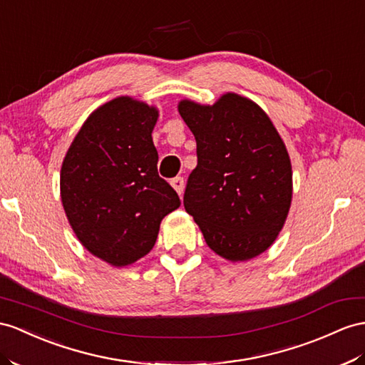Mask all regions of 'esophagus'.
I'll use <instances>...</instances> for the list:
<instances>
[{"mask_svg": "<svg viewBox=\"0 0 365 365\" xmlns=\"http://www.w3.org/2000/svg\"><path fill=\"white\" fill-rule=\"evenodd\" d=\"M171 185H173V188L177 191V194H179V195H182V194H183L185 182H183L182 177H175V179H173V180H171Z\"/></svg>", "mask_w": 365, "mask_h": 365, "instance_id": "34e87169", "label": "esophagus"}]
</instances>
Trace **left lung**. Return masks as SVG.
<instances>
[{"mask_svg":"<svg viewBox=\"0 0 365 365\" xmlns=\"http://www.w3.org/2000/svg\"><path fill=\"white\" fill-rule=\"evenodd\" d=\"M197 143L183 205L208 247L242 262L273 245L293 195L292 162L272 120L255 101L223 93L212 106L179 103Z\"/></svg>","mask_w":365,"mask_h":365,"instance_id":"left-lung-1","label":"left lung"}]
</instances>
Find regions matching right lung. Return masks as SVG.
<instances>
[{
	"instance_id": "right-lung-1",
	"label": "right lung",
	"mask_w": 365,
	"mask_h": 365,
	"mask_svg": "<svg viewBox=\"0 0 365 365\" xmlns=\"http://www.w3.org/2000/svg\"><path fill=\"white\" fill-rule=\"evenodd\" d=\"M157 117L143 101L110 100L88 117L63 160L61 202L71 227L89 253L114 267L146 256L162 219L180 207L157 173Z\"/></svg>"
}]
</instances>
